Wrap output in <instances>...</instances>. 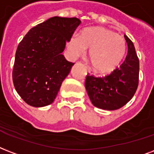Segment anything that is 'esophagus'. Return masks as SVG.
<instances>
[{
	"mask_svg": "<svg viewBox=\"0 0 154 154\" xmlns=\"http://www.w3.org/2000/svg\"><path fill=\"white\" fill-rule=\"evenodd\" d=\"M88 73H91L90 70H89V69H88Z\"/></svg>",
	"mask_w": 154,
	"mask_h": 154,
	"instance_id": "obj_1",
	"label": "esophagus"
}]
</instances>
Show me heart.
<instances>
[{
	"label": "heart",
	"instance_id": "1",
	"mask_svg": "<svg viewBox=\"0 0 154 154\" xmlns=\"http://www.w3.org/2000/svg\"><path fill=\"white\" fill-rule=\"evenodd\" d=\"M67 46L74 57L84 55L87 49H89V63L100 73H110L116 70L126 52L125 40L115 32L103 27L86 29L80 37H71Z\"/></svg>",
	"mask_w": 154,
	"mask_h": 154
}]
</instances>
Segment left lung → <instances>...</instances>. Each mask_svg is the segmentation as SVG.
Returning a JSON list of instances; mask_svg holds the SVG:
<instances>
[{
	"label": "left lung",
	"mask_w": 154,
	"mask_h": 154,
	"mask_svg": "<svg viewBox=\"0 0 154 154\" xmlns=\"http://www.w3.org/2000/svg\"><path fill=\"white\" fill-rule=\"evenodd\" d=\"M128 54L119 68L104 77L88 75L85 88L91 103L104 110H116L134 96L139 83V59L133 42L125 35Z\"/></svg>",
	"instance_id": "obj_1"
}]
</instances>
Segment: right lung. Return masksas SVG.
Listing matches in <instances>:
<instances>
[{
  "instance_id": "right-lung-1",
  "label": "right lung",
  "mask_w": 154,
  "mask_h": 154,
  "mask_svg": "<svg viewBox=\"0 0 154 154\" xmlns=\"http://www.w3.org/2000/svg\"><path fill=\"white\" fill-rule=\"evenodd\" d=\"M80 23L76 17H54L32 28L19 43L13 82L29 105L39 108L53 103L75 64L62 53Z\"/></svg>"
}]
</instances>
